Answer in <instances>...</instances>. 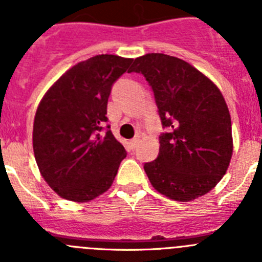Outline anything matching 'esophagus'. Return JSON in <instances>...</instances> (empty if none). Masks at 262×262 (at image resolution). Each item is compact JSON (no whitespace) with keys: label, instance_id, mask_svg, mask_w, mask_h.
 <instances>
[{"label":"esophagus","instance_id":"34e87169","mask_svg":"<svg viewBox=\"0 0 262 262\" xmlns=\"http://www.w3.org/2000/svg\"><path fill=\"white\" fill-rule=\"evenodd\" d=\"M138 142H139L138 138H134V139H131V140H129V145H131V148H133V149H135L136 145H138Z\"/></svg>","mask_w":262,"mask_h":262}]
</instances>
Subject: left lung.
Masks as SVG:
<instances>
[{"label":"left lung","mask_w":262,"mask_h":262,"mask_svg":"<svg viewBox=\"0 0 262 262\" xmlns=\"http://www.w3.org/2000/svg\"><path fill=\"white\" fill-rule=\"evenodd\" d=\"M128 72L142 73L155 94L161 124L159 156L144 164L152 186L189 202L209 193L232 157L230 111L221 90L189 62L164 53L136 57Z\"/></svg>","instance_id":"left-lung-1"}]
</instances>
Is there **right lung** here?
Instances as JSON below:
<instances>
[{
    "instance_id": "right-lung-1",
    "label": "right lung",
    "mask_w": 262,
    "mask_h": 262,
    "mask_svg": "<svg viewBox=\"0 0 262 262\" xmlns=\"http://www.w3.org/2000/svg\"><path fill=\"white\" fill-rule=\"evenodd\" d=\"M133 59L97 55L48 89L34 119L32 147L41 176L61 198L88 202L111 186L126 149L110 131L107 99Z\"/></svg>"
}]
</instances>
